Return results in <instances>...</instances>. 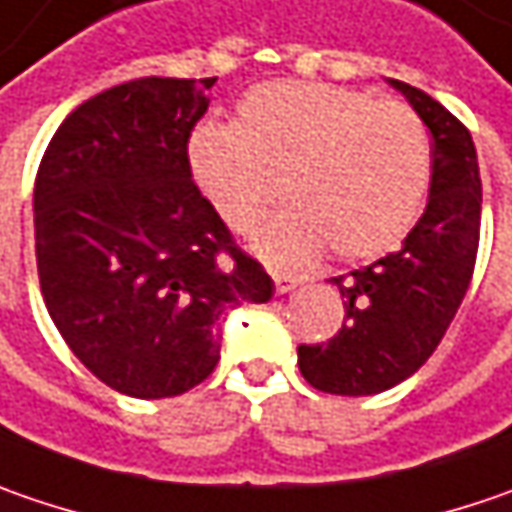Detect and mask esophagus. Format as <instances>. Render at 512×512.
<instances>
[{
  "label": "esophagus",
  "mask_w": 512,
  "mask_h": 512,
  "mask_svg": "<svg viewBox=\"0 0 512 512\" xmlns=\"http://www.w3.org/2000/svg\"><path fill=\"white\" fill-rule=\"evenodd\" d=\"M272 280H275V292H278V295L292 292V289H295V286L300 283L295 275H286V272H272Z\"/></svg>",
  "instance_id": "esophagus-1"
}]
</instances>
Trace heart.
<instances>
[{"instance_id": "b5f03b06", "label": "heart", "mask_w": 512, "mask_h": 512, "mask_svg": "<svg viewBox=\"0 0 512 512\" xmlns=\"http://www.w3.org/2000/svg\"><path fill=\"white\" fill-rule=\"evenodd\" d=\"M189 171L237 234H249L283 194L292 209L255 237L280 266L329 252L375 260L421 217L433 180V143L404 102L326 82L280 79L252 88L234 125L206 123L189 137Z\"/></svg>"}]
</instances>
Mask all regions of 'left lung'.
<instances>
[{
  "label": "left lung",
  "mask_w": 512,
  "mask_h": 512,
  "mask_svg": "<svg viewBox=\"0 0 512 512\" xmlns=\"http://www.w3.org/2000/svg\"><path fill=\"white\" fill-rule=\"evenodd\" d=\"M389 82L433 134L430 200L398 252L332 278L344 326L326 344L298 346L300 375L329 395H375L424 367L476 269L481 177L473 137L421 88Z\"/></svg>",
  "instance_id": "8db88e82"
}]
</instances>
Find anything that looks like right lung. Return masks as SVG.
<instances>
[{
	"label": "right lung",
	"instance_id": "1",
	"mask_svg": "<svg viewBox=\"0 0 512 512\" xmlns=\"http://www.w3.org/2000/svg\"><path fill=\"white\" fill-rule=\"evenodd\" d=\"M212 85H114L65 117L36 171V272L51 321L102 384L131 398L206 381L223 318L275 292L191 180L189 137Z\"/></svg>",
	"mask_w": 512,
	"mask_h": 512
}]
</instances>
